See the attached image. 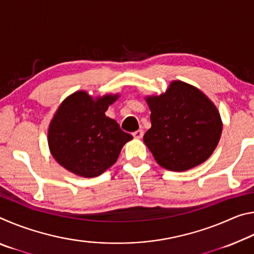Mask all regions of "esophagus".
<instances>
[{
    "label": "esophagus",
    "mask_w": 254,
    "mask_h": 254,
    "mask_svg": "<svg viewBox=\"0 0 254 254\" xmlns=\"http://www.w3.org/2000/svg\"><path fill=\"white\" fill-rule=\"evenodd\" d=\"M143 134H144L143 130H137L135 132H133V136H134L135 139H141V137L143 136Z\"/></svg>",
    "instance_id": "1"
}]
</instances>
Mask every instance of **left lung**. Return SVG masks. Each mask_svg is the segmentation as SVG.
<instances>
[{"label": "left lung", "mask_w": 254, "mask_h": 254, "mask_svg": "<svg viewBox=\"0 0 254 254\" xmlns=\"http://www.w3.org/2000/svg\"><path fill=\"white\" fill-rule=\"evenodd\" d=\"M151 127L144 143L163 168L185 171L207 160L222 134L215 105L199 89L173 81L160 96L147 98Z\"/></svg>", "instance_id": "1"}]
</instances>
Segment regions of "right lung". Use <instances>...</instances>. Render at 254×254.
<instances>
[{
  "label": "right lung",
  "instance_id": "right-lung-1",
  "mask_svg": "<svg viewBox=\"0 0 254 254\" xmlns=\"http://www.w3.org/2000/svg\"><path fill=\"white\" fill-rule=\"evenodd\" d=\"M117 98L105 95L94 101L87 93L76 92L62 103L50 123L48 143L64 168L81 177H96L118 160L133 136L105 115Z\"/></svg>",
  "mask_w": 254,
  "mask_h": 254
}]
</instances>
